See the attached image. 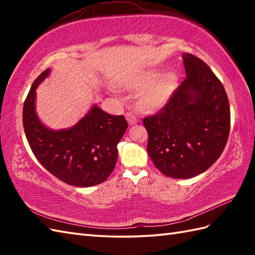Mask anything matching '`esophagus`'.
Listing matches in <instances>:
<instances>
[{"mask_svg": "<svg viewBox=\"0 0 255 255\" xmlns=\"http://www.w3.org/2000/svg\"><path fill=\"white\" fill-rule=\"evenodd\" d=\"M126 118H127V122H128V124L130 125V126H132V125H136L137 124V122H138V119L134 117L132 114H130V113H128L127 115H126Z\"/></svg>", "mask_w": 255, "mask_h": 255, "instance_id": "esophagus-1", "label": "esophagus"}]
</instances>
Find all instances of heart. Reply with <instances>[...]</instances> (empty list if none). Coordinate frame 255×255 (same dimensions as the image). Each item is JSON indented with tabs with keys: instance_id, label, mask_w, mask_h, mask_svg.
Wrapping results in <instances>:
<instances>
[{
	"instance_id": "b5f03b06",
	"label": "heart",
	"mask_w": 255,
	"mask_h": 255,
	"mask_svg": "<svg viewBox=\"0 0 255 255\" xmlns=\"http://www.w3.org/2000/svg\"><path fill=\"white\" fill-rule=\"evenodd\" d=\"M128 90H139L137 103L147 112H158L164 108L178 85V74L174 70L161 72L159 69H148L128 78L123 82Z\"/></svg>"
}]
</instances>
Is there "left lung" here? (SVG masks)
Segmentation results:
<instances>
[{"label": "left lung", "instance_id": "left-lung-1", "mask_svg": "<svg viewBox=\"0 0 255 255\" xmlns=\"http://www.w3.org/2000/svg\"><path fill=\"white\" fill-rule=\"evenodd\" d=\"M186 79L167 105L145 117L148 154L161 173L191 178L218 160L230 130L224 85L202 59L183 53Z\"/></svg>", "mask_w": 255, "mask_h": 255}]
</instances>
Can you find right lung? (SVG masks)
Returning a JSON list of instances; mask_svg holds the SVG:
<instances>
[{"label":"right lung","mask_w":255,"mask_h":255,"mask_svg":"<svg viewBox=\"0 0 255 255\" xmlns=\"http://www.w3.org/2000/svg\"><path fill=\"white\" fill-rule=\"evenodd\" d=\"M50 71L45 70L34 81L24 103L23 124L29 147L40 164L62 182L78 187L97 185L115 169L117 143L128 124L124 116L110 115L93 104L72 127H47L37 115L36 90Z\"/></svg>","instance_id":"right-lung-1"}]
</instances>
